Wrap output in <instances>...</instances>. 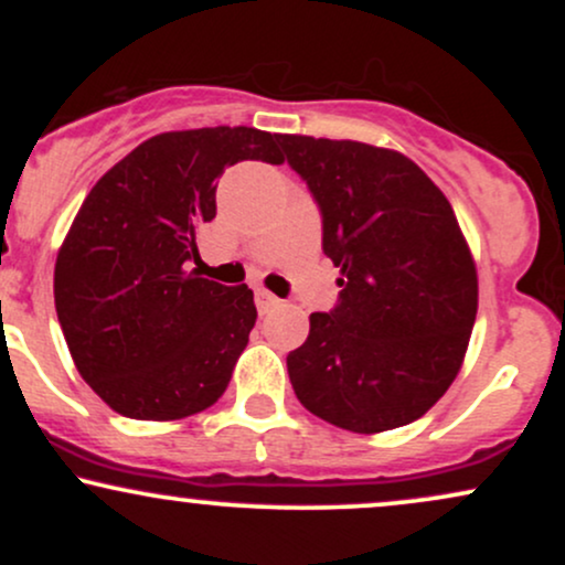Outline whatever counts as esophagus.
Listing matches in <instances>:
<instances>
[{
    "label": "esophagus",
    "instance_id": "1",
    "mask_svg": "<svg viewBox=\"0 0 565 565\" xmlns=\"http://www.w3.org/2000/svg\"><path fill=\"white\" fill-rule=\"evenodd\" d=\"M255 302H257V310H260V313H270V310H274L278 305L276 297L270 295V291H265V289L255 291Z\"/></svg>",
    "mask_w": 565,
    "mask_h": 565
}]
</instances>
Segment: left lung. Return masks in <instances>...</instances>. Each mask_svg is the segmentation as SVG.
<instances>
[{
	"mask_svg": "<svg viewBox=\"0 0 565 565\" xmlns=\"http://www.w3.org/2000/svg\"><path fill=\"white\" fill-rule=\"evenodd\" d=\"M323 215L340 302L287 355L300 404L350 433L419 419L462 369L478 270L449 199L393 148L278 135Z\"/></svg>",
	"mask_w": 565,
	"mask_h": 565,
	"instance_id": "left-lung-1",
	"label": "left lung"
}]
</instances>
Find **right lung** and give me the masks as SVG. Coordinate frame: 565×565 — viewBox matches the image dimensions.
Segmentation results:
<instances>
[{
  "label": "right lung",
  "instance_id": "right-lung-1",
  "mask_svg": "<svg viewBox=\"0 0 565 565\" xmlns=\"http://www.w3.org/2000/svg\"><path fill=\"white\" fill-rule=\"evenodd\" d=\"M244 159L284 164L278 135H153L97 180L57 249L55 310L71 359L121 417L183 419L228 387L257 321L255 295L191 263L217 212V178Z\"/></svg>",
  "mask_w": 565,
  "mask_h": 565
}]
</instances>
